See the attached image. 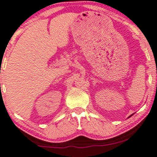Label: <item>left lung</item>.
Listing matches in <instances>:
<instances>
[{"mask_svg":"<svg viewBox=\"0 0 157 157\" xmlns=\"http://www.w3.org/2000/svg\"><path fill=\"white\" fill-rule=\"evenodd\" d=\"M132 115H130V116H132ZM130 117H129V118H130Z\"/></svg>","mask_w":157,"mask_h":157,"instance_id":"left-lung-1","label":"left lung"}]
</instances>
